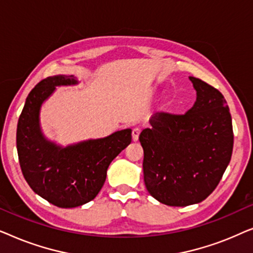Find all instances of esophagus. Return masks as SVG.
Returning a JSON list of instances; mask_svg holds the SVG:
<instances>
[{
	"label": "esophagus",
	"instance_id": "obj_1",
	"mask_svg": "<svg viewBox=\"0 0 253 253\" xmlns=\"http://www.w3.org/2000/svg\"><path fill=\"white\" fill-rule=\"evenodd\" d=\"M139 134H140V129H138V127H134V129L132 130V140L137 141L138 138H139Z\"/></svg>",
	"mask_w": 253,
	"mask_h": 253
}]
</instances>
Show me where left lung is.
I'll list each match as a JSON object with an SVG mask.
<instances>
[{
    "label": "left lung",
    "mask_w": 253,
    "mask_h": 253,
    "mask_svg": "<svg viewBox=\"0 0 253 253\" xmlns=\"http://www.w3.org/2000/svg\"><path fill=\"white\" fill-rule=\"evenodd\" d=\"M197 92L183 115L157 113L141 131L144 181L147 191L168 206L206 199L229 165L234 132L229 107L220 91L190 77Z\"/></svg>",
    "instance_id": "1"
}]
</instances>
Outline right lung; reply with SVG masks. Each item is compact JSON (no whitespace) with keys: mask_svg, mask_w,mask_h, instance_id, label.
I'll use <instances>...</instances> for the list:
<instances>
[{"mask_svg":"<svg viewBox=\"0 0 253 253\" xmlns=\"http://www.w3.org/2000/svg\"><path fill=\"white\" fill-rule=\"evenodd\" d=\"M74 76L42 79L27 95L17 124V152L24 178L37 195L62 209L91 202L106 181L110 162L131 143V129L61 147L41 132L40 108L56 86L77 84Z\"/></svg>","mask_w":253,"mask_h":253,"instance_id":"1","label":"right lung"}]
</instances>
